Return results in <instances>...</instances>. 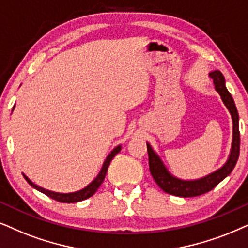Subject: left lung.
Listing matches in <instances>:
<instances>
[{"instance_id": "1", "label": "left lung", "mask_w": 248, "mask_h": 248, "mask_svg": "<svg viewBox=\"0 0 248 248\" xmlns=\"http://www.w3.org/2000/svg\"><path fill=\"white\" fill-rule=\"evenodd\" d=\"M209 75L213 79L215 90L221 96L222 102H223L225 108H228L231 119H232V143H231L230 153H229L227 161L213 173L206 175L203 177L196 178V180H182V178L175 176L168 170V168L166 167V165L161 160L158 153L153 150L151 144L146 142L151 175L155 178V183L161 187V190H164L165 192L169 194H173V196L183 197V198L197 197L213 190L221 181H223L228 175H230L237 164L238 156H239V115H238L236 104H234L232 96L230 95L227 87H225V79L223 74L218 70H216L212 71Z\"/></svg>"}]
</instances>
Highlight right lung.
<instances>
[{"mask_svg":"<svg viewBox=\"0 0 248 248\" xmlns=\"http://www.w3.org/2000/svg\"><path fill=\"white\" fill-rule=\"evenodd\" d=\"M15 109V106L14 108H12V111ZM121 151V144H119L118 146H115L113 150H112L111 152H109V155L106 156L104 164H103L101 170H99V173L97 176L93 178V181L90 182L89 184H88L87 186H84L83 189H81L79 191H75V192H68V193H62V192H55V191H50V190H46L45 187H41L39 186H36L35 183H33L32 181L28 178L26 175L23 173V176L25 177V180L27 181V183L30 184L31 186L34 187V189H36L37 191H40V192L46 194V196L50 197V198L57 200V202H66V203H71V202H82V200L89 198V197H92L93 193L96 192L97 190H98V187L101 186V184L103 183V181H104L105 178V175H106V171H108V168L109 164H111L112 159L114 158L115 155L119 153Z\"/></svg>","mask_w":248,"mask_h":248,"instance_id":"right-lung-1","label":"right lung"}]
</instances>
